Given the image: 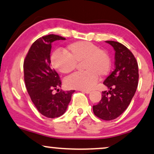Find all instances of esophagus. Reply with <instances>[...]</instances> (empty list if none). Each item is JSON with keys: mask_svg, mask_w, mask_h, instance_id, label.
I'll list each match as a JSON object with an SVG mask.
<instances>
[{"mask_svg": "<svg viewBox=\"0 0 154 154\" xmlns=\"http://www.w3.org/2000/svg\"><path fill=\"white\" fill-rule=\"evenodd\" d=\"M81 92H83V93H85V94H89V93L91 92V91H89V90H80Z\"/></svg>", "mask_w": 154, "mask_h": 154, "instance_id": "1", "label": "esophagus"}]
</instances>
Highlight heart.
Instances as JSON below:
<instances>
[{
	"label": "heart",
	"instance_id": "heart-1",
	"mask_svg": "<svg viewBox=\"0 0 154 154\" xmlns=\"http://www.w3.org/2000/svg\"><path fill=\"white\" fill-rule=\"evenodd\" d=\"M82 61L85 71L72 74L66 80V85L70 88L91 90L98 76H106L111 69V58L106 51L91 42L77 41L68 45L67 52L57 51L51 56L52 66L63 73H71Z\"/></svg>",
	"mask_w": 154,
	"mask_h": 154
}]
</instances>
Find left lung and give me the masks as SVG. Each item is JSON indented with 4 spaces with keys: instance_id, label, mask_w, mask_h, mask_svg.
Listing matches in <instances>:
<instances>
[{
    "instance_id": "8db88e82",
    "label": "left lung",
    "mask_w": 154,
    "mask_h": 154,
    "mask_svg": "<svg viewBox=\"0 0 154 154\" xmlns=\"http://www.w3.org/2000/svg\"><path fill=\"white\" fill-rule=\"evenodd\" d=\"M115 50V69L104 81L109 91H102L101 100L93 106L94 114L100 119L111 121L125 111L131 101L138 83V66L136 58L121 43L107 41Z\"/></svg>"
}]
</instances>
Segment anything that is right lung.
<instances>
[{
  "label": "right lung",
  "instance_id": "obj_1",
  "mask_svg": "<svg viewBox=\"0 0 154 154\" xmlns=\"http://www.w3.org/2000/svg\"><path fill=\"white\" fill-rule=\"evenodd\" d=\"M65 39L54 34L40 38L32 44L23 62L25 84L32 102L41 114L50 119L65 113L75 91L60 90L53 94L54 90L58 91L61 81L51 66V44Z\"/></svg>",
  "mask_w": 154,
  "mask_h": 154
}]
</instances>
